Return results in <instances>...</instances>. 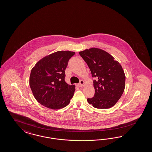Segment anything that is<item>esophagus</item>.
Listing matches in <instances>:
<instances>
[{"label":"esophagus","instance_id":"obj_1","mask_svg":"<svg viewBox=\"0 0 152 152\" xmlns=\"http://www.w3.org/2000/svg\"><path fill=\"white\" fill-rule=\"evenodd\" d=\"M84 83H84V81L83 80H80L79 83L77 84V86H78V87H82V86H83Z\"/></svg>","mask_w":152,"mask_h":152}]
</instances>
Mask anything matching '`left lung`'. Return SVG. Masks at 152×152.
Returning <instances> with one entry per match:
<instances>
[{
    "mask_svg": "<svg viewBox=\"0 0 152 152\" xmlns=\"http://www.w3.org/2000/svg\"><path fill=\"white\" fill-rule=\"evenodd\" d=\"M89 67L94 80L95 94L88 102L97 109L114 106L124 91L125 75L119 63L106 51L96 48L79 52Z\"/></svg>",
    "mask_w": 152,
    "mask_h": 152,
    "instance_id": "obj_1",
    "label": "left lung"
}]
</instances>
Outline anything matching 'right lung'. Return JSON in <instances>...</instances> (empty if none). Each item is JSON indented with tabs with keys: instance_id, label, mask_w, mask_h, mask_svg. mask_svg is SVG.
<instances>
[{
	"instance_id": "1",
	"label": "right lung",
	"mask_w": 152,
	"mask_h": 152,
	"mask_svg": "<svg viewBox=\"0 0 152 152\" xmlns=\"http://www.w3.org/2000/svg\"><path fill=\"white\" fill-rule=\"evenodd\" d=\"M71 51H57L39 60L31 70L29 85L37 101L46 107L59 109L68 105L75 91L74 85L66 83L64 71Z\"/></svg>"
}]
</instances>
